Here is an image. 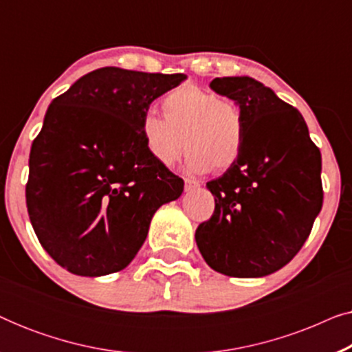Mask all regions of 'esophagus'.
Here are the masks:
<instances>
[{"label":"esophagus","instance_id":"34e87169","mask_svg":"<svg viewBox=\"0 0 352 352\" xmlns=\"http://www.w3.org/2000/svg\"><path fill=\"white\" fill-rule=\"evenodd\" d=\"M200 184L194 179H184V187H186V192H190V190H195L197 187Z\"/></svg>","mask_w":352,"mask_h":352}]
</instances>
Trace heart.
<instances>
[{
  "label": "heart",
  "instance_id": "obj_1",
  "mask_svg": "<svg viewBox=\"0 0 352 352\" xmlns=\"http://www.w3.org/2000/svg\"><path fill=\"white\" fill-rule=\"evenodd\" d=\"M165 117L144 113L141 136L162 166H171L189 151L186 168L195 175L226 171L239 160L245 139L242 109L234 100L197 85H182L163 99Z\"/></svg>",
  "mask_w": 352,
  "mask_h": 352
}]
</instances>
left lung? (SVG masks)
<instances>
[{"label":"left lung","mask_w":352,"mask_h":352,"mask_svg":"<svg viewBox=\"0 0 352 352\" xmlns=\"http://www.w3.org/2000/svg\"><path fill=\"white\" fill-rule=\"evenodd\" d=\"M210 88L242 109L239 160L206 182L214 213L195 230L206 264L229 277H264L295 258L320 213V151L302 115L250 76L214 78Z\"/></svg>","instance_id":"obj_1"}]
</instances>
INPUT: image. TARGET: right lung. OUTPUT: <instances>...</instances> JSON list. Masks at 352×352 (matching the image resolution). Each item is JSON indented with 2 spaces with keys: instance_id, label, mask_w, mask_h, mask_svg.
I'll use <instances>...</instances> for the list:
<instances>
[{
  "instance_id": "obj_1",
  "label": "right lung",
  "mask_w": 352,
  "mask_h": 352,
  "mask_svg": "<svg viewBox=\"0 0 352 352\" xmlns=\"http://www.w3.org/2000/svg\"><path fill=\"white\" fill-rule=\"evenodd\" d=\"M186 78L102 67L47 107L28 160L27 210L41 247L69 272L122 271L155 211L181 197L184 181L147 152L141 120Z\"/></svg>"
}]
</instances>
